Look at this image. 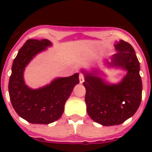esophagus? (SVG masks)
I'll return each instance as SVG.
<instances>
[{
  "label": "esophagus",
  "mask_w": 152,
  "mask_h": 152,
  "mask_svg": "<svg viewBox=\"0 0 152 152\" xmlns=\"http://www.w3.org/2000/svg\"><path fill=\"white\" fill-rule=\"evenodd\" d=\"M79 80H80V84H82L84 81V76L83 74H80V75H79Z\"/></svg>",
  "instance_id": "obj_1"
}]
</instances>
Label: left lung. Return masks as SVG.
Returning <instances> with one entry per match:
<instances>
[{"instance_id": "left-lung-1", "label": "left lung", "mask_w": 152, "mask_h": 152, "mask_svg": "<svg viewBox=\"0 0 152 152\" xmlns=\"http://www.w3.org/2000/svg\"><path fill=\"white\" fill-rule=\"evenodd\" d=\"M117 53L113 55L110 66L127 71L122 81L108 84L94 74L81 71L85 75V102L90 117L105 126L124 123L133 116L142 100V83L139 75V61L131 45L119 40L115 45Z\"/></svg>"}]
</instances>
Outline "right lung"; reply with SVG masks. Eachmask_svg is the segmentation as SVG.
Here are the masks:
<instances>
[{
  "instance_id": "obj_1",
  "label": "right lung",
  "mask_w": 152,
  "mask_h": 152,
  "mask_svg": "<svg viewBox=\"0 0 152 152\" xmlns=\"http://www.w3.org/2000/svg\"><path fill=\"white\" fill-rule=\"evenodd\" d=\"M50 45L52 42L48 39H28L13 60L9 80L8 90L13 109L20 117L34 124H49L59 119L65 102L75 86L80 82L78 73H76L55 79L39 89H31L25 84L26 66L36 55Z\"/></svg>"
}]
</instances>
